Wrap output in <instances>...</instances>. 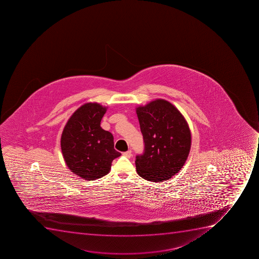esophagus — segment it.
Returning <instances> with one entry per match:
<instances>
[{
    "mask_svg": "<svg viewBox=\"0 0 259 259\" xmlns=\"http://www.w3.org/2000/svg\"><path fill=\"white\" fill-rule=\"evenodd\" d=\"M122 154L123 156L126 157V158H131L132 151L131 150H128V151L124 152Z\"/></svg>",
    "mask_w": 259,
    "mask_h": 259,
    "instance_id": "obj_1",
    "label": "esophagus"
}]
</instances>
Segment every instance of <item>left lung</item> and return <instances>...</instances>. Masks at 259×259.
Wrapping results in <instances>:
<instances>
[{
	"label": "left lung",
	"instance_id": "obj_1",
	"mask_svg": "<svg viewBox=\"0 0 259 259\" xmlns=\"http://www.w3.org/2000/svg\"><path fill=\"white\" fill-rule=\"evenodd\" d=\"M144 151L136 156L137 172L149 182L166 181L181 170L191 149V132L179 110L166 100L137 108Z\"/></svg>",
	"mask_w": 259,
	"mask_h": 259
}]
</instances>
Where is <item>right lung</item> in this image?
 <instances>
[{
  "mask_svg": "<svg viewBox=\"0 0 259 259\" xmlns=\"http://www.w3.org/2000/svg\"><path fill=\"white\" fill-rule=\"evenodd\" d=\"M106 107L87 103L70 117L61 139L62 154L71 171L92 181L107 175L113 160L120 156L110 132L100 126Z\"/></svg>",
  "mask_w": 259,
  "mask_h": 259,
  "instance_id": "1",
  "label": "right lung"
}]
</instances>
